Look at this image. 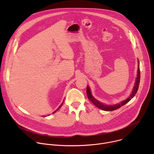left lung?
Returning a JSON list of instances; mask_svg holds the SVG:
<instances>
[{
	"mask_svg": "<svg viewBox=\"0 0 154 154\" xmlns=\"http://www.w3.org/2000/svg\"><path fill=\"white\" fill-rule=\"evenodd\" d=\"M137 77L136 79V83H135V85L134 87V89L132 92H131V94L130 95V96L125 100L120 102L119 104H116L115 105H104L102 103L100 102L99 101L97 100L96 99H95L93 96L91 95V91H90V88L88 87V86H87L86 88V94H87V96L88 97V99L90 100V101L94 104L97 107H98L100 109H103V110L105 111H113V110H115V109H117L119 108H121L122 106L124 105L125 104H126L127 102H128L131 99H132L135 94H137V92L138 91V87H139V85H140V68H139V64H138V75H137Z\"/></svg>",
	"mask_w": 154,
	"mask_h": 154,
	"instance_id": "1",
	"label": "left lung"
}]
</instances>
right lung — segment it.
Returning <instances> with one entry per match:
<instances>
[{
    "label": "right lung",
    "mask_w": 154,
    "mask_h": 154,
    "mask_svg": "<svg viewBox=\"0 0 154 154\" xmlns=\"http://www.w3.org/2000/svg\"><path fill=\"white\" fill-rule=\"evenodd\" d=\"M63 103H61V105H60V106H59V107H58V108H57V110H58V109H59V108H60V107H61V106H62V104H63ZM55 112H56V111H55V112H54V113H55Z\"/></svg>",
    "instance_id": "obj_1"
}]
</instances>
